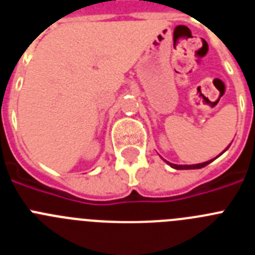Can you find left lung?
<instances>
[{
	"mask_svg": "<svg viewBox=\"0 0 255 255\" xmlns=\"http://www.w3.org/2000/svg\"><path fill=\"white\" fill-rule=\"evenodd\" d=\"M213 161V159H211V161H207V162H203V163H198V164H173L171 163V162H167L168 164H170L171 167L176 168V170H193V168H202V167H206L207 164L211 163V162Z\"/></svg>",
	"mask_w": 255,
	"mask_h": 255,
	"instance_id": "1",
	"label": "left lung"
}]
</instances>
